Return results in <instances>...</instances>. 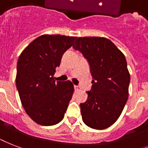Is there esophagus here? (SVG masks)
Returning <instances> with one entry per match:
<instances>
[{"mask_svg":"<svg viewBox=\"0 0 148 148\" xmlns=\"http://www.w3.org/2000/svg\"><path fill=\"white\" fill-rule=\"evenodd\" d=\"M74 90H76V91H77V90H79L80 89H81V87L78 85H74Z\"/></svg>","mask_w":148,"mask_h":148,"instance_id":"esophagus-1","label":"esophagus"}]
</instances>
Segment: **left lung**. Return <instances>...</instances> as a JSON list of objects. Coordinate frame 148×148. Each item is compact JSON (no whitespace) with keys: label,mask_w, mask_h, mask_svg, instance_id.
I'll list each match as a JSON object with an SVG mask.
<instances>
[{"label":"left lung","mask_w":148,"mask_h":148,"mask_svg":"<svg viewBox=\"0 0 148 148\" xmlns=\"http://www.w3.org/2000/svg\"><path fill=\"white\" fill-rule=\"evenodd\" d=\"M88 60L93 77L88 99L80 103L84 123L105 129L114 123L128 98L130 74L126 58L109 39L78 38L73 45Z\"/></svg>","instance_id":"obj_1"}]
</instances>
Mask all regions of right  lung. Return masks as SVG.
<instances>
[{
    "instance_id": "add662e5",
    "label": "right lung",
    "mask_w": 148,
    "mask_h": 148,
    "mask_svg": "<svg viewBox=\"0 0 148 148\" xmlns=\"http://www.w3.org/2000/svg\"><path fill=\"white\" fill-rule=\"evenodd\" d=\"M76 37L42 35L20 55L16 86L25 111L36 123L51 126L63 120L74 92L70 81H55V68Z\"/></svg>"
}]
</instances>
